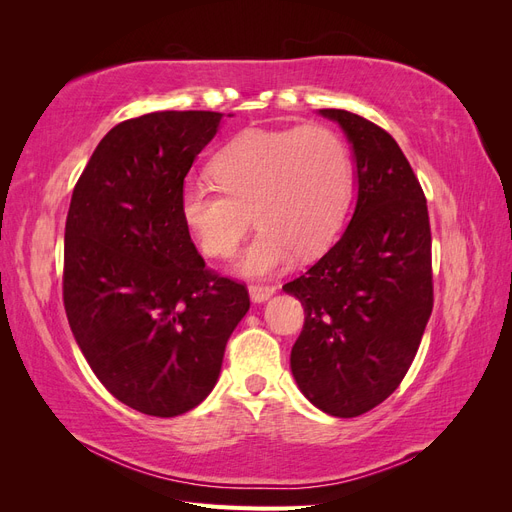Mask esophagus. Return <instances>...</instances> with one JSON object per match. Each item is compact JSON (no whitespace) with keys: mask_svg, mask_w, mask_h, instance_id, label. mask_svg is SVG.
<instances>
[{"mask_svg":"<svg viewBox=\"0 0 512 512\" xmlns=\"http://www.w3.org/2000/svg\"><path fill=\"white\" fill-rule=\"evenodd\" d=\"M275 294V286H250V299L254 303H265Z\"/></svg>","mask_w":512,"mask_h":512,"instance_id":"esophagus-1","label":"esophagus"}]
</instances>
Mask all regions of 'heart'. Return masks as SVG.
<instances>
[{
	"label": "heart",
	"mask_w": 512,
	"mask_h": 512,
	"mask_svg": "<svg viewBox=\"0 0 512 512\" xmlns=\"http://www.w3.org/2000/svg\"><path fill=\"white\" fill-rule=\"evenodd\" d=\"M220 190L185 183L179 213L207 256L237 252L254 213L260 228L239 262L250 277L271 275L297 254L324 250L344 222L352 158L344 138L324 126L247 130L213 158Z\"/></svg>",
	"instance_id": "obj_1"
}]
</instances>
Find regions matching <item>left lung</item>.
<instances>
[{"label": "left lung", "mask_w": 512, "mask_h": 512, "mask_svg": "<svg viewBox=\"0 0 512 512\" xmlns=\"http://www.w3.org/2000/svg\"><path fill=\"white\" fill-rule=\"evenodd\" d=\"M352 149L356 203L342 237L284 286L305 309L290 369L312 404L369 412L404 380L433 307L427 200L395 138L359 115L320 108Z\"/></svg>", "instance_id": "1"}]
</instances>
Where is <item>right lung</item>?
Here are the masks:
<instances>
[{
    "label": "right lung",
    "mask_w": 512,
    "mask_h": 512,
    "mask_svg": "<svg viewBox=\"0 0 512 512\" xmlns=\"http://www.w3.org/2000/svg\"><path fill=\"white\" fill-rule=\"evenodd\" d=\"M222 113L160 111L98 143L66 220L64 305L91 371L149 416L196 408L250 309L243 284L205 269L179 196ZM232 117V115H228Z\"/></svg>",
    "instance_id": "add662e5"
}]
</instances>
